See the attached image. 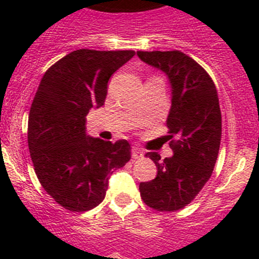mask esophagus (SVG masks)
<instances>
[{
	"mask_svg": "<svg viewBox=\"0 0 259 259\" xmlns=\"http://www.w3.org/2000/svg\"><path fill=\"white\" fill-rule=\"evenodd\" d=\"M131 153L134 159H139V158H141L144 155V152L141 150V148H139V146H132Z\"/></svg>",
	"mask_w": 259,
	"mask_h": 259,
	"instance_id": "obj_1",
	"label": "esophagus"
}]
</instances>
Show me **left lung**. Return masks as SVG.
I'll return each instance as SVG.
<instances>
[{"mask_svg":"<svg viewBox=\"0 0 259 259\" xmlns=\"http://www.w3.org/2000/svg\"><path fill=\"white\" fill-rule=\"evenodd\" d=\"M137 56L170 80L172 98L166 124L174 152L163 161L157 153H146L158 172L139 189L152 209L176 211L194 200L214 170L222 139L218 93L206 70L180 50L137 52Z\"/></svg>","mask_w":259,"mask_h":259,"instance_id":"8db88e82","label":"left lung"}]
</instances>
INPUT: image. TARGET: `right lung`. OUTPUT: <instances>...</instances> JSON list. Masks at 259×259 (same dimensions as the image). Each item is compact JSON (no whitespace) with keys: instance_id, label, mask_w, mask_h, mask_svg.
I'll return each mask as SVG.
<instances>
[{"instance_id":"right-lung-1","label":"right lung","mask_w":259,"mask_h":259,"mask_svg":"<svg viewBox=\"0 0 259 259\" xmlns=\"http://www.w3.org/2000/svg\"><path fill=\"white\" fill-rule=\"evenodd\" d=\"M134 56V50H75L41 79L28 115L29 153L42 188L70 211L101 203L109 174L131 159L127 140L87 136L85 116L105 104L107 81Z\"/></svg>"}]
</instances>
